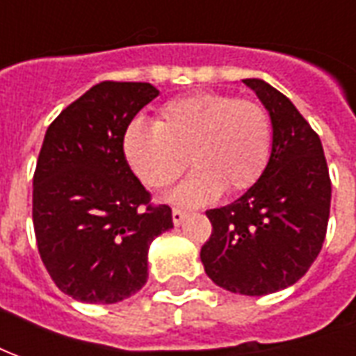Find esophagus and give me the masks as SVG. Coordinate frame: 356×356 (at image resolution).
Instances as JSON below:
<instances>
[{
  "instance_id": "esophagus-1",
  "label": "esophagus",
  "mask_w": 356,
  "mask_h": 356,
  "mask_svg": "<svg viewBox=\"0 0 356 356\" xmlns=\"http://www.w3.org/2000/svg\"><path fill=\"white\" fill-rule=\"evenodd\" d=\"M184 220H186V212H184V210H172V222H175V225H181L184 224Z\"/></svg>"
}]
</instances>
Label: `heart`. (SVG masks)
I'll return each instance as SVG.
<instances>
[{"label": "heart", "instance_id": "obj_1", "mask_svg": "<svg viewBox=\"0 0 356 356\" xmlns=\"http://www.w3.org/2000/svg\"><path fill=\"white\" fill-rule=\"evenodd\" d=\"M273 131L267 111L252 100L199 92L163 106L155 124L132 121L123 134L124 159L153 189L193 172L167 199L203 207L225 193L252 188L267 167Z\"/></svg>", "mask_w": 356, "mask_h": 356}]
</instances>
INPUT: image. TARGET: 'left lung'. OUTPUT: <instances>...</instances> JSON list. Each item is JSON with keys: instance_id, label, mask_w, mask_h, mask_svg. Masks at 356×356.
Returning a JSON list of instances; mask_svg holds the SVG:
<instances>
[{"instance_id": "left-lung-1", "label": "left lung", "mask_w": 356, "mask_h": 356, "mask_svg": "<svg viewBox=\"0 0 356 356\" xmlns=\"http://www.w3.org/2000/svg\"><path fill=\"white\" fill-rule=\"evenodd\" d=\"M271 119L267 167L227 207L207 210L212 235L201 248L204 271L233 294L266 296L292 286L321 252L332 184L323 144L286 96L264 79H243Z\"/></svg>"}]
</instances>
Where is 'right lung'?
Wrapping results in <instances>:
<instances>
[{
	"label": "right lung",
	"mask_w": 356,
	"mask_h": 356,
	"mask_svg": "<svg viewBox=\"0 0 356 356\" xmlns=\"http://www.w3.org/2000/svg\"><path fill=\"white\" fill-rule=\"evenodd\" d=\"M157 96L149 83H98L47 129L33 175V229L51 279L77 302L136 294L153 238L175 227L172 210L149 204L123 153L127 127Z\"/></svg>",
	"instance_id": "1"
}]
</instances>
